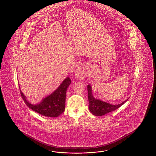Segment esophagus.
Here are the masks:
<instances>
[{
    "label": "esophagus",
    "instance_id": "1",
    "mask_svg": "<svg viewBox=\"0 0 156 156\" xmlns=\"http://www.w3.org/2000/svg\"><path fill=\"white\" fill-rule=\"evenodd\" d=\"M86 70L84 66H80L75 72V76L78 80H84L86 78Z\"/></svg>",
    "mask_w": 156,
    "mask_h": 156
}]
</instances>
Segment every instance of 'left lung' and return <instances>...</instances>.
<instances>
[{"label":"left lung","instance_id":"8db88e82","mask_svg":"<svg viewBox=\"0 0 156 156\" xmlns=\"http://www.w3.org/2000/svg\"><path fill=\"white\" fill-rule=\"evenodd\" d=\"M87 88L88 91V100L89 104V109L90 112L95 116H102L113 112L119 108L128 101V99H126L118 105L109 104L100 99L95 98L92 93V87L91 85H87Z\"/></svg>","mask_w":156,"mask_h":156}]
</instances>
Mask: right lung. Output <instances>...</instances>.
<instances>
[{"mask_svg":"<svg viewBox=\"0 0 156 156\" xmlns=\"http://www.w3.org/2000/svg\"><path fill=\"white\" fill-rule=\"evenodd\" d=\"M70 83L71 80L67 76L56 90L37 104L30 102L20 90V86L19 89L22 98L30 109L43 116L57 117L65 111L66 91Z\"/></svg>","mask_w":156,"mask_h":156,"instance_id":"obj_1","label":"right lung"}]
</instances>
